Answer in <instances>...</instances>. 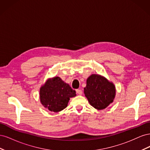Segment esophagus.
<instances>
[{"mask_svg": "<svg viewBox=\"0 0 150 150\" xmlns=\"http://www.w3.org/2000/svg\"><path fill=\"white\" fill-rule=\"evenodd\" d=\"M76 93H77V94H79V95H81V94H83L82 90L80 89H76Z\"/></svg>", "mask_w": 150, "mask_h": 150, "instance_id": "esophagus-1", "label": "esophagus"}]
</instances>
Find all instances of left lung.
Instances as JSON below:
<instances>
[{
	"instance_id": "left-lung-1",
	"label": "left lung",
	"mask_w": 150,
	"mask_h": 150,
	"mask_svg": "<svg viewBox=\"0 0 150 150\" xmlns=\"http://www.w3.org/2000/svg\"><path fill=\"white\" fill-rule=\"evenodd\" d=\"M84 93L91 105L96 110L107 108L113 102L116 95L115 86L104 77L91 75L86 81Z\"/></svg>"
}]
</instances>
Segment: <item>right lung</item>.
<instances>
[{
  "instance_id": "1",
  "label": "right lung",
  "mask_w": 150,
  "mask_h": 150,
  "mask_svg": "<svg viewBox=\"0 0 150 150\" xmlns=\"http://www.w3.org/2000/svg\"><path fill=\"white\" fill-rule=\"evenodd\" d=\"M76 96V91L59 77L48 79L40 88V100L51 111L59 112L67 106L70 98Z\"/></svg>"
}]
</instances>
